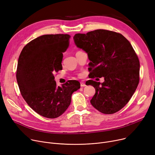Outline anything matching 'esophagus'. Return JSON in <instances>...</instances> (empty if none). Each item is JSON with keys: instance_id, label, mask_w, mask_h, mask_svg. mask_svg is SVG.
I'll return each mask as SVG.
<instances>
[{"instance_id": "34e87169", "label": "esophagus", "mask_w": 155, "mask_h": 155, "mask_svg": "<svg viewBox=\"0 0 155 155\" xmlns=\"http://www.w3.org/2000/svg\"><path fill=\"white\" fill-rule=\"evenodd\" d=\"M80 86H81V87H84L86 86V85L84 82H80Z\"/></svg>"}]
</instances>
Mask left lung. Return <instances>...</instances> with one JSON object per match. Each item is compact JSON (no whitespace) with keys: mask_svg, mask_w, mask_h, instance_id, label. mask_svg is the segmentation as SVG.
<instances>
[{"mask_svg":"<svg viewBox=\"0 0 155 155\" xmlns=\"http://www.w3.org/2000/svg\"><path fill=\"white\" fill-rule=\"evenodd\" d=\"M73 40L87 53L90 78L104 77L103 83L86 82L95 88L92 106L105 114L123 108L140 81V61L131 43L121 34L104 29L76 34Z\"/></svg>","mask_w":155,"mask_h":155,"instance_id":"1","label":"left lung"}]
</instances>
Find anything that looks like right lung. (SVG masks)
<instances>
[{
	"instance_id": "obj_1",
	"label": "right lung",
	"mask_w": 155,
	"mask_h": 155,
	"mask_svg": "<svg viewBox=\"0 0 155 155\" xmlns=\"http://www.w3.org/2000/svg\"><path fill=\"white\" fill-rule=\"evenodd\" d=\"M69 35L41 36L24 47L19 55L16 78L21 94L38 114L53 119L60 116L71 103L77 80L57 86L53 73L62 69L63 53L69 45Z\"/></svg>"
}]
</instances>
